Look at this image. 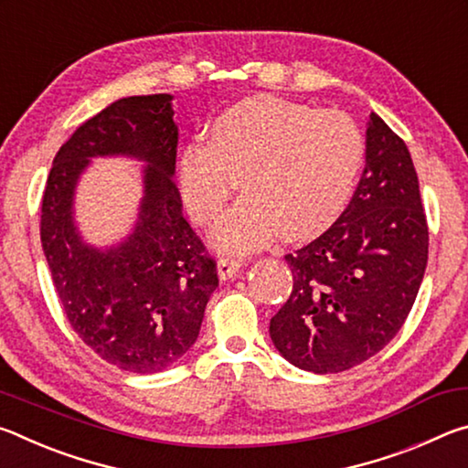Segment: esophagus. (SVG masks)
I'll return each mask as SVG.
<instances>
[{
  "instance_id": "esophagus-1",
  "label": "esophagus",
  "mask_w": 468,
  "mask_h": 468,
  "mask_svg": "<svg viewBox=\"0 0 468 468\" xmlns=\"http://www.w3.org/2000/svg\"><path fill=\"white\" fill-rule=\"evenodd\" d=\"M241 266H243L241 260H235V258H220L218 264H217L218 279H220V281L235 279L237 272L241 271Z\"/></svg>"
}]
</instances>
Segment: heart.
<instances>
[{"label":"heart","mask_w":468,"mask_h":468,"mask_svg":"<svg viewBox=\"0 0 468 468\" xmlns=\"http://www.w3.org/2000/svg\"><path fill=\"white\" fill-rule=\"evenodd\" d=\"M363 136L340 111H318L279 97L235 102L210 125L208 146L192 144L179 161V187L197 225H212L241 179L245 194L212 243L248 253L284 239H307L345 210L363 165Z\"/></svg>","instance_id":"heart-1"}]
</instances>
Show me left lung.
I'll use <instances>...</instances> for the list:
<instances>
[{
  "label": "left lung",
  "mask_w": 468,
  "mask_h": 468,
  "mask_svg": "<svg viewBox=\"0 0 468 468\" xmlns=\"http://www.w3.org/2000/svg\"><path fill=\"white\" fill-rule=\"evenodd\" d=\"M427 245L413 158L371 113L366 169L346 210L318 239L284 256L292 289L271 320L276 351L314 374H338L374 357L415 303Z\"/></svg>",
  "instance_id": "1"
}]
</instances>
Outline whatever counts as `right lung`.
Masks as SVG:
<instances>
[{"mask_svg": "<svg viewBox=\"0 0 468 468\" xmlns=\"http://www.w3.org/2000/svg\"><path fill=\"white\" fill-rule=\"evenodd\" d=\"M173 113L171 94L111 102L59 148L43 194L41 243L63 312L101 359L133 374L184 357L218 287L215 260L181 215ZM101 155L145 163L137 223L107 249L83 239L73 212L77 184Z\"/></svg>", "mask_w": 468, "mask_h": 468, "instance_id": "add662e5", "label": "right lung"}]
</instances>
